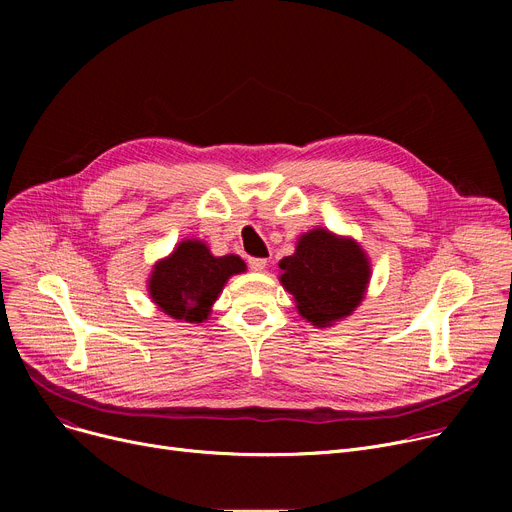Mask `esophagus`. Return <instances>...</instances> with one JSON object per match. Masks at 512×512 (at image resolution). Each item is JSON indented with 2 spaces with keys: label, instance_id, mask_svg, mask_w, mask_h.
Segmentation results:
<instances>
[{
  "label": "esophagus",
  "instance_id": "1",
  "mask_svg": "<svg viewBox=\"0 0 512 512\" xmlns=\"http://www.w3.org/2000/svg\"><path fill=\"white\" fill-rule=\"evenodd\" d=\"M249 267L253 272H263L267 267V259H259V257H251L249 259Z\"/></svg>",
  "mask_w": 512,
  "mask_h": 512
}]
</instances>
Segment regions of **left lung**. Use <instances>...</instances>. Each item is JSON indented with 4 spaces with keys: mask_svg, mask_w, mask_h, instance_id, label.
Here are the masks:
<instances>
[{
    "mask_svg": "<svg viewBox=\"0 0 512 512\" xmlns=\"http://www.w3.org/2000/svg\"><path fill=\"white\" fill-rule=\"evenodd\" d=\"M278 265L284 290L315 328H330L353 315L371 280V261L359 242L328 228L301 234L297 249Z\"/></svg>",
    "mask_w": 512,
    "mask_h": 512,
    "instance_id": "obj_1",
    "label": "left lung"
}]
</instances>
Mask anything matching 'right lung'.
Segmentation results:
<instances>
[{
  "label": "right lung",
  "instance_id": "add662e5",
  "mask_svg": "<svg viewBox=\"0 0 512 512\" xmlns=\"http://www.w3.org/2000/svg\"><path fill=\"white\" fill-rule=\"evenodd\" d=\"M242 272H247V263L238 255L215 257L203 240L186 238L168 257L155 261L147 290L161 313L186 324H203L226 282Z\"/></svg>",
  "mask_w": 512,
  "mask_h": 512
}]
</instances>
